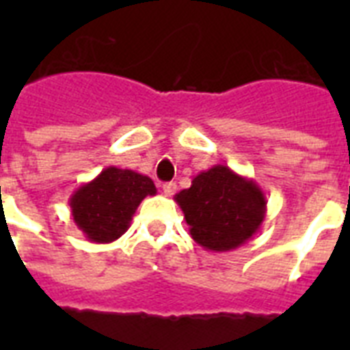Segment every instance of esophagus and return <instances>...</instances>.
<instances>
[{
    "label": "esophagus",
    "mask_w": 350,
    "mask_h": 350,
    "mask_svg": "<svg viewBox=\"0 0 350 350\" xmlns=\"http://www.w3.org/2000/svg\"><path fill=\"white\" fill-rule=\"evenodd\" d=\"M176 183H172V181H169V183H163V192H165V196H172L176 192Z\"/></svg>",
    "instance_id": "esophagus-1"
}]
</instances>
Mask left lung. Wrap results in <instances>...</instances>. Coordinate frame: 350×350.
<instances>
[{
  "instance_id": "1",
  "label": "left lung",
  "mask_w": 350,
  "mask_h": 350,
  "mask_svg": "<svg viewBox=\"0 0 350 350\" xmlns=\"http://www.w3.org/2000/svg\"><path fill=\"white\" fill-rule=\"evenodd\" d=\"M183 211L192 239L203 249L227 252L238 249L260 230L267 200L254 180L227 165H214L174 196Z\"/></svg>"
}]
</instances>
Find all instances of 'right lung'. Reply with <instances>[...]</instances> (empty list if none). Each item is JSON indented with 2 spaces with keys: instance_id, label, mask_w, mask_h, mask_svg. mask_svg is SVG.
<instances>
[{
  "instance_id": "add662e5",
  "label": "right lung",
  "mask_w": 350,
  "mask_h": 350,
  "mask_svg": "<svg viewBox=\"0 0 350 350\" xmlns=\"http://www.w3.org/2000/svg\"><path fill=\"white\" fill-rule=\"evenodd\" d=\"M156 194L154 181L131 169L107 167L70 196L74 224L92 243L116 241L131 227L139 203Z\"/></svg>"
}]
</instances>
